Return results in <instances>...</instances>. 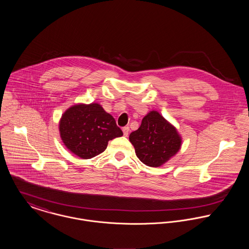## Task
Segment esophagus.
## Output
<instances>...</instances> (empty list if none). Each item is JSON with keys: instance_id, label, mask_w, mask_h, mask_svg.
Here are the masks:
<instances>
[{"instance_id": "1", "label": "esophagus", "mask_w": 249, "mask_h": 249, "mask_svg": "<svg viewBox=\"0 0 249 249\" xmlns=\"http://www.w3.org/2000/svg\"><path fill=\"white\" fill-rule=\"evenodd\" d=\"M122 131H123V134H124V136H128V134H129V132H130V128L127 126V127H124L123 129H122Z\"/></svg>"}]
</instances>
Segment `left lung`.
Listing matches in <instances>:
<instances>
[{"label":"left lung","instance_id":"1","mask_svg":"<svg viewBox=\"0 0 249 249\" xmlns=\"http://www.w3.org/2000/svg\"><path fill=\"white\" fill-rule=\"evenodd\" d=\"M129 139L139 160L153 168L167 163L182 145L181 135L176 128L157 111L145 115L140 127L131 133Z\"/></svg>","mask_w":249,"mask_h":249}]
</instances>
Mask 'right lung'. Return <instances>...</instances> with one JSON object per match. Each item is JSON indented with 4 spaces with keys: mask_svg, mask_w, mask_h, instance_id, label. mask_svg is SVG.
<instances>
[{
    "mask_svg": "<svg viewBox=\"0 0 249 249\" xmlns=\"http://www.w3.org/2000/svg\"><path fill=\"white\" fill-rule=\"evenodd\" d=\"M58 131L64 146L82 159L103 153L110 140L123 135L115 118L98 103L68 108L60 117Z\"/></svg>",
    "mask_w": 249,
    "mask_h": 249,
    "instance_id": "add662e5",
    "label": "right lung"
}]
</instances>
